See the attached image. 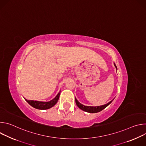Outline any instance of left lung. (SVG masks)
<instances>
[{
	"label": "left lung",
	"mask_w": 146,
	"mask_h": 146,
	"mask_svg": "<svg viewBox=\"0 0 146 146\" xmlns=\"http://www.w3.org/2000/svg\"><path fill=\"white\" fill-rule=\"evenodd\" d=\"M114 66L116 68V69H117V66L115 65V64H114ZM75 100H76V103L77 106L80 109H81L83 111H85L86 112H88V113H98V112H99L100 111H102V110H103L104 109H105L108 106H109L110 104L112 102V100H111L110 102H109L108 103L106 104V105H102V106H96V107H93V106H84L82 105V104H81L80 103L78 102V101L77 100L76 98H75Z\"/></svg>",
	"instance_id": "1"
}]
</instances>
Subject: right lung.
I'll return each mask as SVG.
<instances>
[{"mask_svg":"<svg viewBox=\"0 0 146 146\" xmlns=\"http://www.w3.org/2000/svg\"><path fill=\"white\" fill-rule=\"evenodd\" d=\"M60 95V92L56 96V97L51 100V101L45 102H39V101H34V100H28L25 99V100L32 107L40 110H46L50 109L54 106L57 103Z\"/></svg>","mask_w":146,"mask_h":146,"instance_id":"add662e5","label":"right lung"}]
</instances>
